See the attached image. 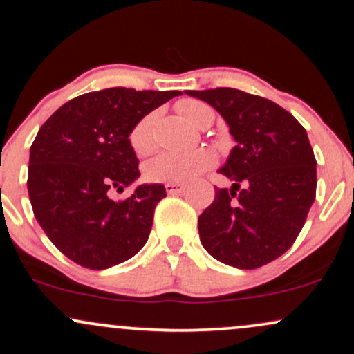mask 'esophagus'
I'll return each instance as SVG.
<instances>
[{
    "instance_id": "1",
    "label": "esophagus",
    "mask_w": 354,
    "mask_h": 354,
    "mask_svg": "<svg viewBox=\"0 0 354 354\" xmlns=\"http://www.w3.org/2000/svg\"><path fill=\"white\" fill-rule=\"evenodd\" d=\"M165 190H167V194H180V192H184L185 190V185L184 184H165Z\"/></svg>"
}]
</instances>
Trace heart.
I'll return each instance as SVG.
<instances>
[{
    "instance_id": "obj_1",
    "label": "heart",
    "mask_w": 354,
    "mask_h": 354,
    "mask_svg": "<svg viewBox=\"0 0 354 354\" xmlns=\"http://www.w3.org/2000/svg\"><path fill=\"white\" fill-rule=\"evenodd\" d=\"M178 112L190 124L207 127L214 120V110L207 103L198 100H182L177 103ZM156 113H147L132 127L129 144L137 156H149L156 147L153 138ZM216 164V153L209 149H197L192 152H164L144 167V176L149 182H167V184H185L201 176Z\"/></svg>"
}]
</instances>
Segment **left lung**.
<instances>
[{"mask_svg": "<svg viewBox=\"0 0 354 354\" xmlns=\"http://www.w3.org/2000/svg\"><path fill=\"white\" fill-rule=\"evenodd\" d=\"M185 93L212 105L237 142L219 170L232 187H216L214 202L198 216L202 245L234 268L269 264L295 244L316 198L308 133L288 110L257 95L236 88Z\"/></svg>", "mask_w": 354, "mask_h": 354, "instance_id": "1", "label": "left lung"}]
</instances>
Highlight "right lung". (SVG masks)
Returning <instances> with one entry per match:
<instances>
[{
    "label": "right lung",
    "instance_id": "1",
    "mask_svg": "<svg viewBox=\"0 0 354 354\" xmlns=\"http://www.w3.org/2000/svg\"><path fill=\"white\" fill-rule=\"evenodd\" d=\"M177 95L124 86L90 91L41 125L30 149L28 196L38 224L73 263L100 271L145 245L164 185H138L118 202L110 194L140 176L129 144L132 127Z\"/></svg>",
    "mask_w": 354,
    "mask_h": 354
}]
</instances>
